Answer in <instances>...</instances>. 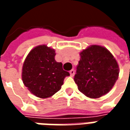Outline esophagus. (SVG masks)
Wrapping results in <instances>:
<instances>
[{"label":"esophagus","mask_w":130,"mask_h":130,"mask_svg":"<svg viewBox=\"0 0 130 130\" xmlns=\"http://www.w3.org/2000/svg\"><path fill=\"white\" fill-rule=\"evenodd\" d=\"M70 76H74V74H75V70H74V69H72V70H71L70 71Z\"/></svg>","instance_id":"obj_1"}]
</instances>
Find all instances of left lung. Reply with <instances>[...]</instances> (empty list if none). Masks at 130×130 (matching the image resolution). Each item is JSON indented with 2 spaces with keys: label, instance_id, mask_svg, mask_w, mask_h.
<instances>
[{
  "label": "left lung",
  "instance_id": "8db88e82",
  "mask_svg": "<svg viewBox=\"0 0 130 130\" xmlns=\"http://www.w3.org/2000/svg\"><path fill=\"white\" fill-rule=\"evenodd\" d=\"M74 80L78 89L90 98H99L111 90L118 78L116 60L106 48L92 45L80 53Z\"/></svg>",
  "mask_w": 130,
  "mask_h": 130
}]
</instances>
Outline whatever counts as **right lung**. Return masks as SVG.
<instances>
[{
	"label": "right lung",
	"instance_id": "add662e5",
	"mask_svg": "<svg viewBox=\"0 0 130 130\" xmlns=\"http://www.w3.org/2000/svg\"><path fill=\"white\" fill-rule=\"evenodd\" d=\"M55 50L40 45L30 51L23 65L22 80L34 95L47 98L61 88L63 81L70 73L62 69V62L54 58Z\"/></svg>",
	"mask_w": 130,
	"mask_h": 130
}]
</instances>
